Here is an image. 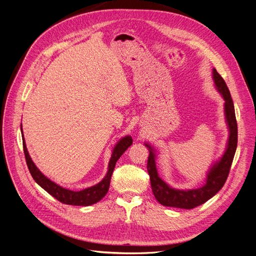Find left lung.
<instances>
[{"label": "left lung", "instance_id": "obj_1", "mask_svg": "<svg viewBox=\"0 0 256 256\" xmlns=\"http://www.w3.org/2000/svg\"><path fill=\"white\" fill-rule=\"evenodd\" d=\"M212 80L218 92L224 100V116L228 130V138L224 154L218 160L212 164L208 171L206 172V180L203 186L194 189H186V190L171 187L162 180L158 176V169H156L155 160L158 156L156 155L158 151L149 142H144V146L150 152L146 167L150 176L152 192L156 200L162 205L185 210L196 208V206L205 203L215 196L224 187L228 178L237 148V122L235 108L226 82L215 68L212 69Z\"/></svg>", "mask_w": 256, "mask_h": 256}]
</instances>
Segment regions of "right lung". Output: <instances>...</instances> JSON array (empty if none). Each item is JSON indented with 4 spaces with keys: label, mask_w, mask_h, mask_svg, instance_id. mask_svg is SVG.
Masks as SVG:
<instances>
[{
    "label": "right lung",
    "mask_w": 256,
    "mask_h": 256,
    "mask_svg": "<svg viewBox=\"0 0 256 256\" xmlns=\"http://www.w3.org/2000/svg\"><path fill=\"white\" fill-rule=\"evenodd\" d=\"M21 133H22L24 155H26L28 170L30 172L32 178L35 180V182L41 188H44L48 194H50L52 196H54L56 200H58L64 204L76 205V206L92 205L105 196L107 192H108L112 174L114 169V166H116L117 160L120 158V156L128 150V148L132 144H133V139H132L130 136L128 135V136L122 137L116 144V146H114L112 152V158L108 162V170H107L106 176L103 178L101 182H98V184L92 187L85 188L83 190L73 192V190H70V189L64 188L58 184H56L55 182H53V180L46 178L44 173L37 168L34 162L32 160L30 153L28 151L26 139H24V136H23L22 124H21Z\"/></svg>",
    "instance_id": "right-lung-1"
}]
</instances>
